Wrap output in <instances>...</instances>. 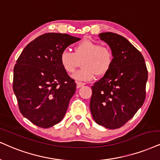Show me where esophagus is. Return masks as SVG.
Returning a JSON list of instances; mask_svg holds the SVG:
<instances>
[{
  "label": "esophagus",
  "mask_w": 160,
  "mask_h": 160,
  "mask_svg": "<svg viewBox=\"0 0 160 160\" xmlns=\"http://www.w3.org/2000/svg\"><path fill=\"white\" fill-rule=\"evenodd\" d=\"M84 84H85V83H84V82H76V85H77V88H79L82 86H84Z\"/></svg>",
  "instance_id": "1"
}]
</instances>
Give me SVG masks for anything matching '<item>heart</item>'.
I'll return each instance as SVG.
<instances>
[{"label": "heart", "mask_w": 160, "mask_h": 160, "mask_svg": "<svg viewBox=\"0 0 160 160\" xmlns=\"http://www.w3.org/2000/svg\"><path fill=\"white\" fill-rule=\"evenodd\" d=\"M113 61L114 54L111 48L89 39L77 44L74 52L66 49L60 56L61 64L69 74L74 73L82 62L83 68L73 76L75 79L79 81H90L96 76H104L110 70Z\"/></svg>", "instance_id": "b5f03b06"}]
</instances>
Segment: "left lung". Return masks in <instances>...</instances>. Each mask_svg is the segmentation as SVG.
I'll list each match as a JSON object with an SVG mask.
<instances>
[{
	"label": "left lung",
	"mask_w": 160,
	"mask_h": 160,
	"mask_svg": "<svg viewBox=\"0 0 160 160\" xmlns=\"http://www.w3.org/2000/svg\"><path fill=\"white\" fill-rule=\"evenodd\" d=\"M113 50L110 70L92 86L90 108L98 125L121 128L135 115L145 99L148 70L142 55L122 35L99 34Z\"/></svg>",
	"instance_id": "1"
}]
</instances>
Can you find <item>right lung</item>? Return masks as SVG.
<instances>
[{"instance_id": "1", "label": "right lung", "mask_w": 160, "mask_h": 160, "mask_svg": "<svg viewBox=\"0 0 160 160\" xmlns=\"http://www.w3.org/2000/svg\"><path fill=\"white\" fill-rule=\"evenodd\" d=\"M81 40L68 34L49 32L23 49L14 68L13 91L20 112L40 128L62 121L76 84L63 69L61 53Z\"/></svg>"}]
</instances>
